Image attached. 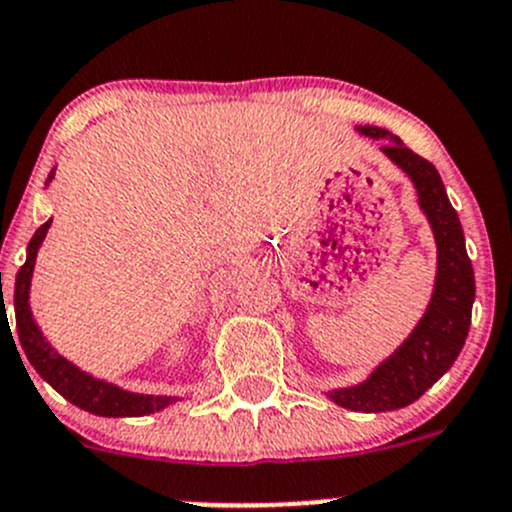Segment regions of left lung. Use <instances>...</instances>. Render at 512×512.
<instances>
[{
    "mask_svg": "<svg viewBox=\"0 0 512 512\" xmlns=\"http://www.w3.org/2000/svg\"><path fill=\"white\" fill-rule=\"evenodd\" d=\"M361 136L384 138V156L399 165L414 183L418 205L436 237V282L431 302L414 332L394 354L386 356L361 384L327 391L329 399L349 411L379 414L396 411L421 399L453 366L466 344L471 309L476 299L473 265L466 252L461 220L448 200L443 180L433 163L416 156L399 136L379 126H356Z\"/></svg>",
    "mask_w": 512,
    "mask_h": 512,
    "instance_id": "left-lung-1",
    "label": "left lung"
}]
</instances>
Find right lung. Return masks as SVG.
<instances>
[{
    "label": "right lung",
    "instance_id": "obj_1",
    "mask_svg": "<svg viewBox=\"0 0 512 512\" xmlns=\"http://www.w3.org/2000/svg\"><path fill=\"white\" fill-rule=\"evenodd\" d=\"M54 178V170H51L49 180ZM51 220H46L39 230L34 232V237L29 240L27 247V262L19 267L17 282H14V317H17V334L19 342H22L24 354H27L29 364L34 366L36 374L46 381V384L54 386L66 401H71L79 409L89 411L96 416H148L156 414V411L165 409V406L175 404L178 396H153V394H133V391L121 389L116 384H108V381L96 379V376L86 374L79 366L71 364L69 359H64L41 334L39 324L34 322L32 307H29V287H32V275H34V262L36 252H39L41 242H44L46 232H49ZM2 312H7L2 304ZM9 322V319H7ZM17 347V344H14Z\"/></svg>",
    "mask_w": 512,
    "mask_h": 512
}]
</instances>
